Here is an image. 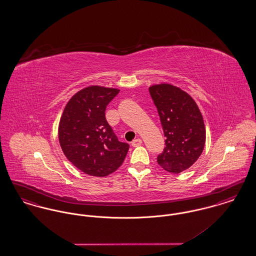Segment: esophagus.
<instances>
[{"instance_id": "esophagus-1", "label": "esophagus", "mask_w": 256, "mask_h": 256, "mask_svg": "<svg viewBox=\"0 0 256 256\" xmlns=\"http://www.w3.org/2000/svg\"><path fill=\"white\" fill-rule=\"evenodd\" d=\"M142 144V140L140 139V138H136V139H134V141L132 142V146H140Z\"/></svg>"}]
</instances>
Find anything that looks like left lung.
<instances>
[{"instance_id": "left-lung-1", "label": "left lung", "mask_w": 256, "mask_h": 256, "mask_svg": "<svg viewBox=\"0 0 256 256\" xmlns=\"http://www.w3.org/2000/svg\"><path fill=\"white\" fill-rule=\"evenodd\" d=\"M158 112L165 148L158 163L170 172L180 174L192 166L202 154L206 128L195 100L178 87L159 84L148 88Z\"/></svg>"}]
</instances>
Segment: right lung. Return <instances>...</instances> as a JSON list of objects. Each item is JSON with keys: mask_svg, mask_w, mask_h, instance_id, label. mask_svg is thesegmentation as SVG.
<instances>
[{"mask_svg": "<svg viewBox=\"0 0 256 256\" xmlns=\"http://www.w3.org/2000/svg\"><path fill=\"white\" fill-rule=\"evenodd\" d=\"M118 89L90 86L68 102L61 116L58 138L68 160L94 176H106L122 165L130 145L118 140L106 110Z\"/></svg>", "mask_w": 256, "mask_h": 256, "instance_id": "add662e5", "label": "right lung"}]
</instances>
